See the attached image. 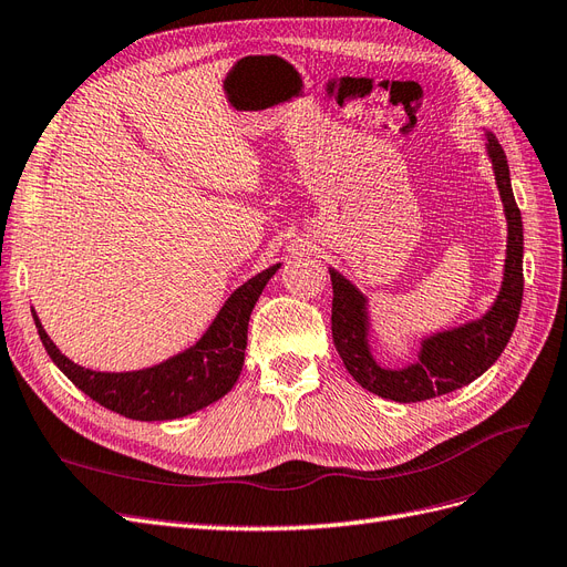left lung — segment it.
<instances>
[{"instance_id": "obj_1", "label": "left lung", "mask_w": 567, "mask_h": 567, "mask_svg": "<svg viewBox=\"0 0 567 567\" xmlns=\"http://www.w3.org/2000/svg\"><path fill=\"white\" fill-rule=\"evenodd\" d=\"M485 148L504 203L508 236L499 296L483 317L423 338L414 364L385 369L371 354L367 296L340 271L329 267L333 284L331 331L336 350L352 379L379 398L404 404L423 402L468 385L499 359L516 329L523 302V219L513 198L506 153L492 132H485Z\"/></svg>"}]
</instances>
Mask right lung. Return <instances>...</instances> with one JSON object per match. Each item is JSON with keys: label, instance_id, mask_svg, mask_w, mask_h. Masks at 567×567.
I'll use <instances>...</instances> for the list:
<instances>
[{"label": "right lung", "instance_id": "add662e5", "mask_svg": "<svg viewBox=\"0 0 567 567\" xmlns=\"http://www.w3.org/2000/svg\"><path fill=\"white\" fill-rule=\"evenodd\" d=\"M279 267L271 265L238 286L196 346L140 371L84 369L61 354L35 310L32 319L51 362L94 402L134 421H173L217 402L234 388L246 359L250 312Z\"/></svg>", "mask_w": 567, "mask_h": 567}]
</instances>
